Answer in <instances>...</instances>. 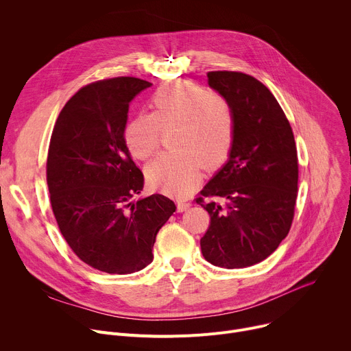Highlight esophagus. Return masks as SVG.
Returning <instances> with one entry per match:
<instances>
[{"label":"esophagus","instance_id":"34e87169","mask_svg":"<svg viewBox=\"0 0 351 351\" xmlns=\"http://www.w3.org/2000/svg\"><path fill=\"white\" fill-rule=\"evenodd\" d=\"M187 208H190V203L178 202V211H179V213H183V211H186Z\"/></svg>","mask_w":351,"mask_h":351}]
</instances>
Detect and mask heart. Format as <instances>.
I'll return each mask as SVG.
<instances>
[{
    "label": "heart",
    "mask_w": 351,
    "mask_h": 351,
    "mask_svg": "<svg viewBox=\"0 0 351 351\" xmlns=\"http://www.w3.org/2000/svg\"><path fill=\"white\" fill-rule=\"evenodd\" d=\"M152 112H140L125 126L132 157L148 161L158 152L161 130H171L176 153L158 157L145 171L147 182L165 194L184 197L204 167H222L230 156L236 117L229 99L215 90L190 83H169L149 98Z\"/></svg>",
    "instance_id": "b5f03b06"
}]
</instances>
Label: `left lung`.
<instances>
[{
	"label": "left lung",
	"mask_w": 351,
	"mask_h": 351,
	"mask_svg": "<svg viewBox=\"0 0 351 351\" xmlns=\"http://www.w3.org/2000/svg\"><path fill=\"white\" fill-rule=\"evenodd\" d=\"M207 76L233 107L236 134L228 162L195 198L211 218L199 245L215 267L245 268L269 257L290 230L297 148L291 126L267 86L243 72ZM214 196L224 204L211 200Z\"/></svg>",
	"instance_id": "1"
}]
</instances>
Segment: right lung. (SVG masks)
I'll return each instance as SVG.
<instances>
[{"label":"right lung","mask_w":351,"mask_h":351,"mask_svg":"<svg viewBox=\"0 0 351 351\" xmlns=\"http://www.w3.org/2000/svg\"><path fill=\"white\" fill-rule=\"evenodd\" d=\"M149 82L122 76L82 87L56 122L47 184L58 228L87 265L132 274L153 261L158 230L176 206L162 194L132 203L144 176L125 144L129 103Z\"/></svg>","instance_id":"add662e5"}]
</instances>
